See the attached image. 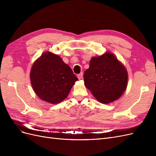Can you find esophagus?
Here are the masks:
<instances>
[{
    "mask_svg": "<svg viewBox=\"0 0 156 156\" xmlns=\"http://www.w3.org/2000/svg\"><path fill=\"white\" fill-rule=\"evenodd\" d=\"M83 72L80 73L79 74L77 75V77H78L79 79H81L83 78Z\"/></svg>",
    "mask_w": 156,
    "mask_h": 156,
    "instance_id": "esophagus-1",
    "label": "esophagus"
}]
</instances>
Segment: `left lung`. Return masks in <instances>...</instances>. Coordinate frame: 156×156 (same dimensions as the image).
Instances as JSON below:
<instances>
[{
  "instance_id": "obj_1",
  "label": "left lung",
  "mask_w": 156,
  "mask_h": 156,
  "mask_svg": "<svg viewBox=\"0 0 156 156\" xmlns=\"http://www.w3.org/2000/svg\"><path fill=\"white\" fill-rule=\"evenodd\" d=\"M86 87L98 101L108 103L119 99L127 87V72L112 53L93 57L84 73Z\"/></svg>"
}]
</instances>
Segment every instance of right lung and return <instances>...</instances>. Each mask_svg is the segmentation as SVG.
<instances>
[{
    "label": "right lung",
    "instance_id": "obj_1",
    "mask_svg": "<svg viewBox=\"0 0 156 156\" xmlns=\"http://www.w3.org/2000/svg\"><path fill=\"white\" fill-rule=\"evenodd\" d=\"M77 80L69 66L50 52L36 61L30 72L31 84L37 96L53 104L63 101Z\"/></svg>",
    "mask_w": 156,
    "mask_h": 156
}]
</instances>
